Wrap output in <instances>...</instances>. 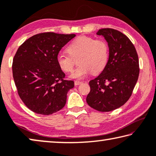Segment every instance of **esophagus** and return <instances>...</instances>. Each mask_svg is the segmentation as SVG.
I'll list each match as a JSON object with an SVG mask.
<instances>
[{
  "mask_svg": "<svg viewBox=\"0 0 156 156\" xmlns=\"http://www.w3.org/2000/svg\"><path fill=\"white\" fill-rule=\"evenodd\" d=\"M81 83H82V82H81V81H78V80H76L75 82H74V84H75L76 86H77L78 85H80Z\"/></svg>",
  "mask_w": 156,
  "mask_h": 156,
  "instance_id": "1",
  "label": "esophagus"
}]
</instances>
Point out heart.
Segmentation results:
<instances>
[{
  "label": "heart",
  "instance_id": "b5f03b06",
  "mask_svg": "<svg viewBox=\"0 0 156 156\" xmlns=\"http://www.w3.org/2000/svg\"><path fill=\"white\" fill-rule=\"evenodd\" d=\"M69 54L59 52L57 56L58 66L66 73L71 72L74 59H78V66L71 73V78L83 79L92 72L97 74L105 69L108 60V46L103 40H96L89 36H80L69 44Z\"/></svg>",
  "mask_w": 156,
  "mask_h": 156
}]
</instances>
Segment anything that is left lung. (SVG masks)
<instances>
[{"instance_id": "1", "label": "left lung", "mask_w": 156, "mask_h": 156, "mask_svg": "<svg viewBox=\"0 0 156 156\" xmlns=\"http://www.w3.org/2000/svg\"><path fill=\"white\" fill-rule=\"evenodd\" d=\"M97 34L108 43L109 57L105 69L90 81L86 101L95 110L108 112L120 108L131 97L139 78V58L131 41L119 31L107 28Z\"/></svg>"}]
</instances>
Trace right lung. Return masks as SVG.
<instances>
[{
    "label": "right lung",
    "instance_id": "obj_1",
    "mask_svg": "<svg viewBox=\"0 0 156 156\" xmlns=\"http://www.w3.org/2000/svg\"><path fill=\"white\" fill-rule=\"evenodd\" d=\"M76 36L53 32L34 35L18 48L12 62V74L18 94L30 110L51 115L64 107L73 80L57 62L61 49Z\"/></svg>",
    "mask_w": 156,
    "mask_h": 156
}]
</instances>
